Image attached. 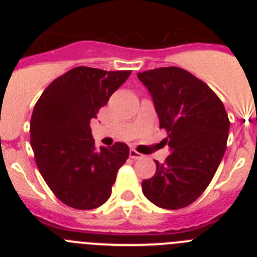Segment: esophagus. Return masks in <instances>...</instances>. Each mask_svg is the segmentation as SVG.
<instances>
[{
    "label": "esophagus",
    "instance_id": "esophagus-1",
    "mask_svg": "<svg viewBox=\"0 0 257 257\" xmlns=\"http://www.w3.org/2000/svg\"><path fill=\"white\" fill-rule=\"evenodd\" d=\"M130 157L133 158V160H139V158H142V157H143V154H140L139 152H136L135 149H131Z\"/></svg>",
    "mask_w": 257,
    "mask_h": 257
}]
</instances>
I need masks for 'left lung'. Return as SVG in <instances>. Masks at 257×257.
Wrapping results in <instances>:
<instances>
[{"label": "left lung", "instance_id": "obj_1", "mask_svg": "<svg viewBox=\"0 0 257 257\" xmlns=\"http://www.w3.org/2000/svg\"><path fill=\"white\" fill-rule=\"evenodd\" d=\"M138 78L152 95L171 151L163 163L156 161V174L143 181V193L161 208L187 207L205 192L225 153L226 110L205 82L183 68L145 70Z\"/></svg>", "mask_w": 257, "mask_h": 257}]
</instances>
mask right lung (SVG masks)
<instances>
[{
    "instance_id": "add662e5",
    "label": "right lung",
    "mask_w": 257,
    "mask_h": 257,
    "mask_svg": "<svg viewBox=\"0 0 257 257\" xmlns=\"http://www.w3.org/2000/svg\"><path fill=\"white\" fill-rule=\"evenodd\" d=\"M130 74L73 68L54 79L36 103L31 118L36 163L52 193L69 207L92 210L105 203L128 158L124 143L96 149L90 121Z\"/></svg>"
}]
</instances>
